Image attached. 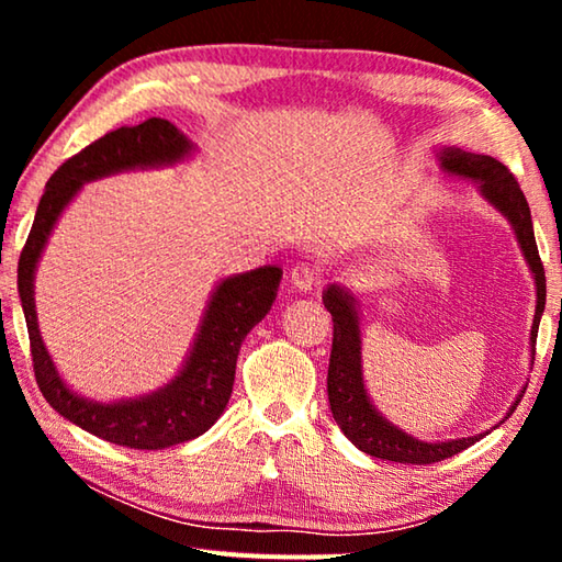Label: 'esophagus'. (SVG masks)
Masks as SVG:
<instances>
[{
    "mask_svg": "<svg viewBox=\"0 0 562 562\" xmlns=\"http://www.w3.org/2000/svg\"><path fill=\"white\" fill-rule=\"evenodd\" d=\"M290 282L294 290L300 292H307V290H315L319 284V274L315 268H310V265H294L292 272H290Z\"/></svg>",
    "mask_w": 562,
    "mask_h": 562,
    "instance_id": "obj_1",
    "label": "esophagus"
}]
</instances>
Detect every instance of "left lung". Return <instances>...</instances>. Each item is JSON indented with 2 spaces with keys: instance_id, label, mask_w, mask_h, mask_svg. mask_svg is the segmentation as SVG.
<instances>
[{
  "instance_id": "1",
  "label": "left lung",
  "mask_w": 562,
  "mask_h": 562,
  "mask_svg": "<svg viewBox=\"0 0 562 562\" xmlns=\"http://www.w3.org/2000/svg\"><path fill=\"white\" fill-rule=\"evenodd\" d=\"M439 158V168L443 176L471 180L479 188L483 201L506 217L508 225L516 233V240L520 245L522 258L528 262V270L536 282V315H532L530 327V355H536V337L538 325L546 310V270L540 262L536 235H532V221L530 207L526 195L518 186V180L508 173V168L498 164L491 156H479L461 150L456 146H443L436 150ZM322 302H325L327 312L335 322V339H331V355H329V372H327V394H329V408L331 416L347 439L374 459L396 461V463H436L449 459V456L461 453L483 436L506 422V418L516 412L522 392L510 404L506 416L493 426L491 431L465 436V439H449V441H422L416 436L398 429L389 418L374 406L372 396L367 394L364 386V369H361V317L357 297L351 294L345 284L329 282L325 292H322Z\"/></svg>"
}]
</instances>
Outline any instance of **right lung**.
<instances>
[{"instance_id": "obj_1", "label": "right lung", "mask_w": 562, "mask_h": 562, "mask_svg": "<svg viewBox=\"0 0 562 562\" xmlns=\"http://www.w3.org/2000/svg\"><path fill=\"white\" fill-rule=\"evenodd\" d=\"M193 154V140L166 119L121 126L93 140L49 178L36 207L32 233L19 258L16 288L30 329L34 376L44 398L54 406V412L69 418L79 429L126 449H168L198 439L221 418L233 394L240 345L247 331L272 310L282 270L278 265H262L250 272L223 278L207 297L193 345L168 384L140 396L97 402L74 392L64 382L44 345L34 302L36 268L61 213L83 186L126 170L186 164Z\"/></svg>"}]
</instances>
